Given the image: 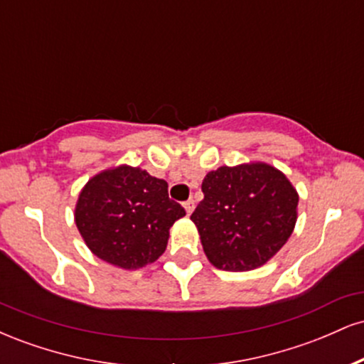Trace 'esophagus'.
<instances>
[{
    "mask_svg": "<svg viewBox=\"0 0 364 364\" xmlns=\"http://www.w3.org/2000/svg\"><path fill=\"white\" fill-rule=\"evenodd\" d=\"M183 207H185V210H186V214L188 215H190L191 214V212H193V208H195V202H193V200H186V202L185 203H183Z\"/></svg>",
    "mask_w": 364,
    "mask_h": 364,
    "instance_id": "obj_1",
    "label": "esophagus"
}]
</instances>
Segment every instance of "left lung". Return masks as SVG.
<instances>
[{
  "label": "left lung",
  "mask_w": 364,
  "mask_h": 364,
  "mask_svg": "<svg viewBox=\"0 0 364 364\" xmlns=\"http://www.w3.org/2000/svg\"><path fill=\"white\" fill-rule=\"evenodd\" d=\"M202 191L191 220L217 269L246 272L262 267L294 231L298 191L274 166H223L203 178Z\"/></svg>",
  "instance_id": "obj_1"
}]
</instances>
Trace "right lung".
<instances>
[{"mask_svg": "<svg viewBox=\"0 0 364 364\" xmlns=\"http://www.w3.org/2000/svg\"><path fill=\"white\" fill-rule=\"evenodd\" d=\"M185 214L169 198L164 179L123 164L87 181L75 207V224L95 257L135 270L166 252L171 225Z\"/></svg>", "mask_w": 364, "mask_h": 364, "instance_id": "right-lung-1", "label": "right lung"}]
</instances>
